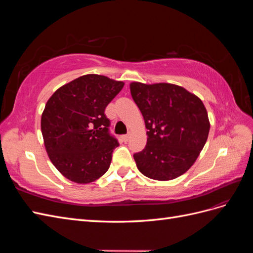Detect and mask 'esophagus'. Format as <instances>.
<instances>
[{
  "instance_id": "1",
  "label": "esophagus",
  "mask_w": 253,
  "mask_h": 253,
  "mask_svg": "<svg viewBox=\"0 0 253 253\" xmlns=\"http://www.w3.org/2000/svg\"><path fill=\"white\" fill-rule=\"evenodd\" d=\"M128 138H129V134H126V135H124V136H122V139H124L126 142L128 140Z\"/></svg>"
}]
</instances>
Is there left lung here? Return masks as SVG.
<instances>
[{
	"mask_svg": "<svg viewBox=\"0 0 253 253\" xmlns=\"http://www.w3.org/2000/svg\"><path fill=\"white\" fill-rule=\"evenodd\" d=\"M131 95L138 106L148 140L134 154L138 170L155 180H171L193 166L208 139L210 121L203 101L171 83L132 82Z\"/></svg>",
	"mask_w": 253,
	"mask_h": 253,
	"instance_id": "left-lung-1",
	"label": "left lung"
}]
</instances>
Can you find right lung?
Wrapping results in <instances>:
<instances>
[{"label":"right lung","instance_id":"add662e5","mask_svg":"<svg viewBox=\"0 0 253 253\" xmlns=\"http://www.w3.org/2000/svg\"><path fill=\"white\" fill-rule=\"evenodd\" d=\"M124 85L88 74L59 87L47 100L41 117L45 150L65 178L82 185L109 170L118 141L109 134L104 110Z\"/></svg>","mask_w":253,"mask_h":253}]
</instances>
